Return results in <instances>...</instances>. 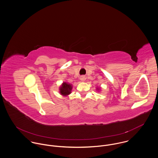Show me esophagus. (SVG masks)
<instances>
[{
	"instance_id": "34e87169",
	"label": "esophagus",
	"mask_w": 158,
	"mask_h": 158,
	"mask_svg": "<svg viewBox=\"0 0 158 158\" xmlns=\"http://www.w3.org/2000/svg\"><path fill=\"white\" fill-rule=\"evenodd\" d=\"M80 79H81V81H84L85 79V77L84 76H82L80 77Z\"/></svg>"
}]
</instances>
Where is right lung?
Returning a JSON list of instances; mask_svg holds the SVG:
<instances>
[{"mask_svg": "<svg viewBox=\"0 0 158 158\" xmlns=\"http://www.w3.org/2000/svg\"><path fill=\"white\" fill-rule=\"evenodd\" d=\"M71 89H72V87L70 84L64 82L62 84V86L60 88V93H61V94L64 96H67L70 94Z\"/></svg>", "mask_w": 158, "mask_h": 158, "instance_id": "right-lung-1", "label": "right lung"}]
</instances>
